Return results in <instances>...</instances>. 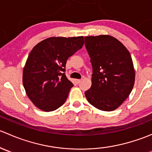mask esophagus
I'll return each instance as SVG.
<instances>
[{
	"label": "esophagus",
	"mask_w": 152,
	"mask_h": 152,
	"mask_svg": "<svg viewBox=\"0 0 152 152\" xmlns=\"http://www.w3.org/2000/svg\"><path fill=\"white\" fill-rule=\"evenodd\" d=\"M76 82H77V83L79 84V83H80L81 82H82V79H76Z\"/></svg>",
	"instance_id": "obj_1"
}]
</instances>
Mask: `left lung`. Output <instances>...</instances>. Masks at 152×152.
Here are the masks:
<instances>
[{"mask_svg":"<svg viewBox=\"0 0 152 152\" xmlns=\"http://www.w3.org/2000/svg\"><path fill=\"white\" fill-rule=\"evenodd\" d=\"M93 67L92 85L85 94L89 103L103 111L118 108L131 93L135 71L130 53L110 35L85 37Z\"/></svg>","mask_w":152,"mask_h":152,"instance_id":"1","label":"left lung"}]
</instances>
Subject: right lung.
I'll list each match as a JSON object with an SVG mask.
<instances>
[{
    "mask_svg": "<svg viewBox=\"0 0 152 152\" xmlns=\"http://www.w3.org/2000/svg\"><path fill=\"white\" fill-rule=\"evenodd\" d=\"M83 45L82 36L52 37L32 48L23 70V84L38 109L53 111L65 103L73 86L64 73L67 59Z\"/></svg>",
    "mask_w": 152,
    "mask_h": 152,
    "instance_id": "right-lung-1",
    "label": "right lung"
}]
</instances>
